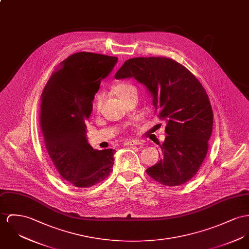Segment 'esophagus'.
<instances>
[{
  "label": "esophagus",
  "mask_w": 249,
  "mask_h": 249,
  "mask_svg": "<svg viewBox=\"0 0 249 249\" xmlns=\"http://www.w3.org/2000/svg\"><path fill=\"white\" fill-rule=\"evenodd\" d=\"M140 144H141V142L139 140H134V139L127 140L124 142L125 146H134V145H140Z\"/></svg>",
  "instance_id": "obj_1"
}]
</instances>
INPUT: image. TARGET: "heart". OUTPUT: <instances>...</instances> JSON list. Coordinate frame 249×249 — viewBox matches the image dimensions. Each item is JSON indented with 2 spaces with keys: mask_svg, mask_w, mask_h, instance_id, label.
<instances>
[{
  "mask_svg": "<svg viewBox=\"0 0 249 249\" xmlns=\"http://www.w3.org/2000/svg\"><path fill=\"white\" fill-rule=\"evenodd\" d=\"M134 89L135 88H134L132 84H129V83H119V84L115 85L114 91H115L116 96H118L120 99H122L123 97H125L132 90H134ZM102 101H103V97H102L101 95H97L94 98L93 105H92L94 113H98L100 111V108H101V105H102Z\"/></svg>",
  "mask_w": 249,
  "mask_h": 249,
  "instance_id": "1",
  "label": "heart"
}]
</instances>
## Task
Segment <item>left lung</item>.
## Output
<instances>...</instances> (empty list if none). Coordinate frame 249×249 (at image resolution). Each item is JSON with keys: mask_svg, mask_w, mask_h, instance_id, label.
<instances>
[{"mask_svg": "<svg viewBox=\"0 0 249 249\" xmlns=\"http://www.w3.org/2000/svg\"><path fill=\"white\" fill-rule=\"evenodd\" d=\"M115 77H134L143 84L158 116L166 120L161 159L147 173L170 187L190 181L207 155L213 125L211 102L200 81L182 64L161 57L130 58Z\"/></svg>", "mask_w": 249, "mask_h": 249, "instance_id": "8db88e82", "label": "left lung"}]
</instances>
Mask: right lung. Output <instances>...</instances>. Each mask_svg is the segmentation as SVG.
Returning <instances> with one entry per match:
<instances>
[{"mask_svg":"<svg viewBox=\"0 0 249 249\" xmlns=\"http://www.w3.org/2000/svg\"><path fill=\"white\" fill-rule=\"evenodd\" d=\"M117 57L79 52L59 63L47 81L40 104L44 144L61 177L77 188L103 181L114 166L113 149L95 150L86 137V122L100 82Z\"/></svg>","mask_w":249,"mask_h":249,"instance_id":"obj_1","label":"right lung"}]
</instances>
